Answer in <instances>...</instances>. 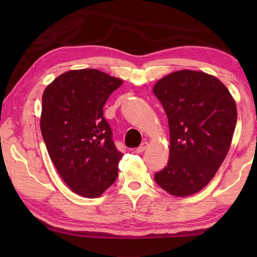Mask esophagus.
<instances>
[{"mask_svg":"<svg viewBox=\"0 0 257 257\" xmlns=\"http://www.w3.org/2000/svg\"><path fill=\"white\" fill-rule=\"evenodd\" d=\"M147 147H148V143H143L138 147L137 149H136V152H137V154H140V152H144L146 150Z\"/></svg>","mask_w":257,"mask_h":257,"instance_id":"34e87169","label":"esophagus"}]
</instances>
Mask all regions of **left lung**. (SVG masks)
<instances>
[{
	"mask_svg": "<svg viewBox=\"0 0 257 257\" xmlns=\"http://www.w3.org/2000/svg\"><path fill=\"white\" fill-rule=\"evenodd\" d=\"M167 113L170 130L168 166L155 174L169 194L184 198L210 183L232 144L236 103L215 76L182 69L152 88Z\"/></svg>",
	"mask_w": 257,
	"mask_h": 257,
	"instance_id": "left-lung-1",
	"label": "left lung"
}]
</instances>
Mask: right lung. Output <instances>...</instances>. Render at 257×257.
I'll return each mask as SVG.
<instances>
[{
  "instance_id": "1",
  "label": "right lung",
  "mask_w": 257,
  "mask_h": 257,
  "mask_svg": "<svg viewBox=\"0 0 257 257\" xmlns=\"http://www.w3.org/2000/svg\"><path fill=\"white\" fill-rule=\"evenodd\" d=\"M121 84L98 69H73L43 92L40 124L47 152L64 182L84 198H99L118 176L122 154L102 108Z\"/></svg>"
}]
</instances>
